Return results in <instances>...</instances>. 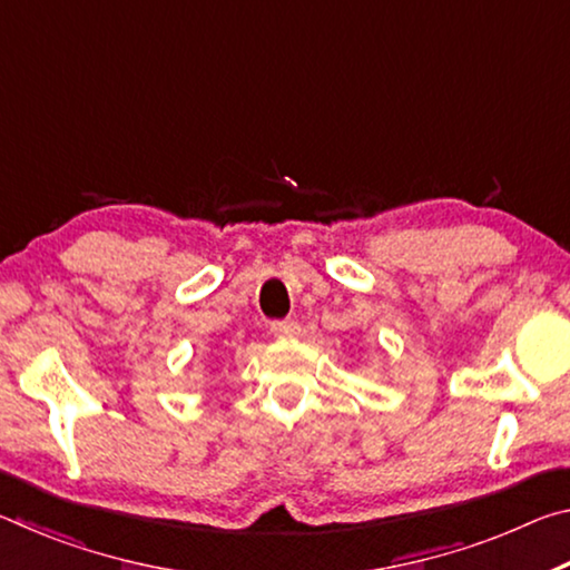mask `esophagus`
Here are the masks:
<instances>
[{"mask_svg": "<svg viewBox=\"0 0 570 570\" xmlns=\"http://www.w3.org/2000/svg\"><path fill=\"white\" fill-rule=\"evenodd\" d=\"M272 334L276 340H296L298 334H302V326L294 320H284V322H274L272 324Z\"/></svg>", "mask_w": 570, "mask_h": 570, "instance_id": "obj_1", "label": "esophagus"}]
</instances>
